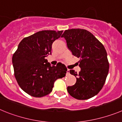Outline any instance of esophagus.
I'll use <instances>...</instances> for the list:
<instances>
[{"label":"esophagus","mask_w":122,"mask_h":122,"mask_svg":"<svg viewBox=\"0 0 122 122\" xmlns=\"http://www.w3.org/2000/svg\"><path fill=\"white\" fill-rule=\"evenodd\" d=\"M69 71H70L69 69H67V74H69Z\"/></svg>","instance_id":"1"}]
</instances>
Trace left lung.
I'll use <instances>...</instances> for the list:
<instances>
[{
	"label": "left lung",
	"mask_w": 122,
	"mask_h": 122,
	"mask_svg": "<svg viewBox=\"0 0 122 122\" xmlns=\"http://www.w3.org/2000/svg\"><path fill=\"white\" fill-rule=\"evenodd\" d=\"M72 55L80 58L79 73L70 70L76 78V83L68 86V92L78 100H87L99 92L109 72V62L105 47L86 30L73 28L65 30L61 36Z\"/></svg>",
	"instance_id": "8db88e82"
}]
</instances>
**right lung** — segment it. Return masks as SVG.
<instances>
[{"instance_id":"1","label":"right lung","mask_w":122,"mask_h":122,"mask_svg":"<svg viewBox=\"0 0 122 122\" xmlns=\"http://www.w3.org/2000/svg\"><path fill=\"white\" fill-rule=\"evenodd\" d=\"M63 31L42 30L24 38L13 54L15 76L20 88L34 97H42L52 91L57 79L66 76L62 63L50 65L46 57L51 55V46Z\"/></svg>"}]
</instances>
